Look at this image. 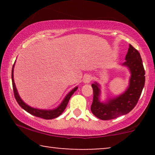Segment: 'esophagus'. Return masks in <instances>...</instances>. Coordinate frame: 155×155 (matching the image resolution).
Returning <instances> with one entry per match:
<instances>
[{
	"label": "esophagus",
	"mask_w": 155,
	"mask_h": 155,
	"mask_svg": "<svg viewBox=\"0 0 155 155\" xmlns=\"http://www.w3.org/2000/svg\"><path fill=\"white\" fill-rule=\"evenodd\" d=\"M92 76L90 75H87L84 76L83 78V82H84V83H90V82H91V80H92Z\"/></svg>",
	"instance_id": "1"
}]
</instances>
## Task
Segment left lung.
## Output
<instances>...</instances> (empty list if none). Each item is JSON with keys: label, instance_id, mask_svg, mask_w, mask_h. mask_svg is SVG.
I'll list each match as a JSON object with an SVG mask.
<instances>
[{"label": "left lung", "instance_id": "1", "mask_svg": "<svg viewBox=\"0 0 155 155\" xmlns=\"http://www.w3.org/2000/svg\"><path fill=\"white\" fill-rule=\"evenodd\" d=\"M130 69L131 76L127 90L119 97L110 99L107 103L99 101V84H92L93 101L91 111L101 120H111L129 113L136 106L145 85V72L138 51L129 44L126 61L123 63Z\"/></svg>", "mask_w": 155, "mask_h": 155}]
</instances>
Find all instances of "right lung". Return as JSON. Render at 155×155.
<instances>
[{"instance_id": "add662e5", "label": "right lung", "mask_w": 155, "mask_h": 155, "mask_svg": "<svg viewBox=\"0 0 155 155\" xmlns=\"http://www.w3.org/2000/svg\"><path fill=\"white\" fill-rule=\"evenodd\" d=\"M13 68H14V65L12 69V88H13L15 98L17 102L18 103V104L20 105L23 109H25V111L31 114V115L37 116V117H39L46 120L53 119V118L58 117V116H60L61 114L64 111V110L65 108H66L68 103L71 96L78 89V87H76L74 88L71 92H70L68 94H67V96L65 97L64 100L63 101V102L61 103V104L59 106L58 108H56V109H55L54 110H41V109H34V108H31L30 107H29L28 105H27L26 104H25L24 101L21 99L20 96H19L18 91H17L15 84V82H14Z\"/></svg>"}]
</instances>
